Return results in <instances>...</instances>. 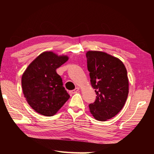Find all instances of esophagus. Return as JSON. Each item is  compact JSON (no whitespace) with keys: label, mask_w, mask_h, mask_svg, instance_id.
<instances>
[{"label":"esophagus","mask_w":154,"mask_h":154,"mask_svg":"<svg viewBox=\"0 0 154 154\" xmlns=\"http://www.w3.org/2000/svg\"><path fill=\"white\" fill-rule=\"evenodd\" d=\"M79 90V88H78V87H77L76 88H75V90H71V91H70L69 92H70V94H75V93H77Z\"/></svg>","instance_id":"esophagus-1"}]
</instances>
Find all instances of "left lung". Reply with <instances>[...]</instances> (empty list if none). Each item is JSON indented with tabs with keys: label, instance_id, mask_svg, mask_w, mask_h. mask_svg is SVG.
Masks as SVG:
<instances>
[{
	"label": "left lung",
	"instance_id": "1",
	"mask_svg": "<svg viewBox=\"0 0 154 154\" xmlns=\"http://www.w3.org/2000/svg\"><path fill=\"white\" fill-rule=\"evenodd\" d=\"M90 82L96 94L89 105L91 113L98 121L113 118L123 108L128 94L127 71L120 60L102 51L86 54Z\"/></svg>",
	"mask_w": 154,
	"mask_h": 154
}]
</instances>
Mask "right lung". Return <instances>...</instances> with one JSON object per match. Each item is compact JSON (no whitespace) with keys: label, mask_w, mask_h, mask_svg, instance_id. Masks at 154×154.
Segmentation results:
<instances>
[{"label":"right lung","mask_w":154,"mask_h":154,"mask_svg":"<svg viewBox=\"0 0 154 154\" xmlns=\"http://www.w3.org/2000/svg\"><path fill=\"white\" fill-rule=\"evenodd\" d=\"M68 60L51 51L43 52L28 66L22 77L24 97L34 110L45 116L57 113L70 96L56 69Z\"/></svg>","instance_id":"obj_1"}]
</instances>
